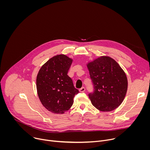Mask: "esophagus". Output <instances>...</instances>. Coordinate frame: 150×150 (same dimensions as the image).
Listing matches in <instances>:
<instances>
[{
	"mask_svg": "<svg viewBox=\"0 0 150 150\" xmlns=\"http://www.w3.org/2000/svg\"><path fill=\"white\" fill-rule=\"evenodd\" d=\"M85 87H82L81 88H80L79 90V91H80V92H84L85 91Z\"/></svg>",
	"mask_w": 150,
	"mask_h": 150,
	"instance_id": "34e87169",
	"label": "esophagus"
}]
</instances>
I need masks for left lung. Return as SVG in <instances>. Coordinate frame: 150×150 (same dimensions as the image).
<instances>
[{"label": "left lung", "mask_w": 150, "mask_h": 150, "mask_svg": "<svg viewBox=\"0 0 150 150\" xmlns=\"http://www.w3.org/2000/svg\"><path fill=\"white\" fill-rule=\"evenodd\" d=\"M87 67L94 87L88 96L92 104L102 112L114 110L123 102L127 89L125 72L117 62L108 56L88 62Z\"/></svg>", "instance_id": "obj_1"}]
</instances>
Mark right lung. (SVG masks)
Wrapping results in <instances>:
<instances>
[{
	"instance_id": "right-lung-1",
	"label": "right lung",
	"mask_w": 150,
	"mask_h": 150,
	"mask_svg": "<svg viewBox=\"0 0 150 150\" xmlns=\"http://www.w3.org/2000/svg\"><path fill=\"white\" fill-rule=\"evenodd\" d=\"M73 59L57 54L48 60L40 69L36 79L38 98L45 108L56 114H63L73 104L79 93L67 75Z\"/></svg>"
}]
</instances>
